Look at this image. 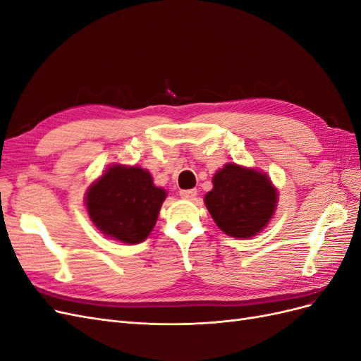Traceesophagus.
I'll list each match as a JSON object with an SVG mask.
<instances>
[{
    "label": "esophagus",
    "instance_id": "34e87169",
    "mask_svg": "<svg viewBox=\"0 0 361 361\" xmlns=\"http://www.w3.org/2000/svg\"><path fill=\"white\" fill-rule=\"evenodd\" d=\"M179 195L185 200H194L195 195H197V191H195V190H182L179 192Z\"/></svg>",
    "mask_w": 361,
    "mask_h": 361
}]
</instances>
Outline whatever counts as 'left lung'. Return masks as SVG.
I'll use <instances>...</instances> for the list:
<instances>
[{"label": "left lung", "mask_w": 361, "mask_h": 361, "mask_svg": "<svg viewBox=\"0 0 361 361\" xmlns=\"http://www.w3.org/2000/svg\"><path fill=\"white\" fill-rule=\"evenodd\" d=\"M212 183L204 204L226 235L255 236L274 215L279 194L265 173L226 164L214 174Z\"/></svg>", "instance_id": "8db88e82"}]
</instances>
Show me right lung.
Masks as SVG:
<instances>
[{"label": "right lung", "mask_w": 361, "mask_h": 361, "mask_svg": "<svg viewBox=\"0 0 361 361\" xmlns=\"http://www.w3.org/2000/svg\"><path fill=\"white\" fill-rule=\"evenodd\" d=\"M166 190L137 166L114 164L85 192L90 220L99 231L125 244L143 243L157 224Z\"/></svg>", "instance_id": "1"}]
</instances>
